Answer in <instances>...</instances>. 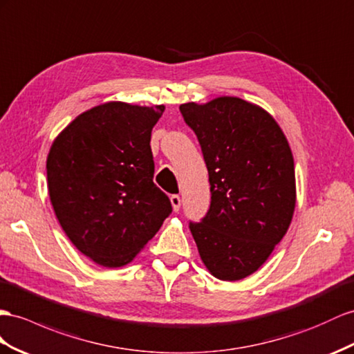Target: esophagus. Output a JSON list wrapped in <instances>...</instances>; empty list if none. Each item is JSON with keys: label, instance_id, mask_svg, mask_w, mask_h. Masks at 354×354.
Returning a JSON list of instances; mask_svg holds the SVG:
<instances>
[{"label": "esophagus", "instance_id": "obj_1", "mask_svg": "<svg viewBox=\"0 0 354 354\" xmlns=\"http://www.w3.org/2000/svg\"><path fill=\"white\" fill-rule=\"evenodd\" d=\"M170 203H171V207H174V211L178 212L179 207H180V197L178 194L170 196Z\"/></svg>", "mask_w": 354, "mask_h": 354}]
</instances>
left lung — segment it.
<instances>
[{"mask_svg": "<svg viewBox=\"0 0 354 354\" xmlns=\"http://www.w3.org/2000/svg\"><path fill=\"white\" fill-rule=\"evenodd\" d=\"M179 111L209 174V211L202 223H189L198 254L215 278L242 279L265 263L292 223V149L275 118L239 97L185 103Z\"/></svg>", "mask_w": 354, "mask_h": 354, "instance_id": "left-lung-1", "label": "left lung"}]
</instances>
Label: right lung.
<instances>
[{"mask_svg":"<svg viewBox=\"0 0 354 354\" xmlns=\"http://www.w3.org/2000/svg\"><path fill=\"white\" fill-rule=\"evenodd\" d=\"M165 106L107 102L77 115L48 153L53 211L71 243L103 268L129 265L171 212L153 184L151 131Z\"/></svg>","mask_w":354,"mask_h":354,"instance_id":"obj_1","label":"right lung"}]
</instances>
